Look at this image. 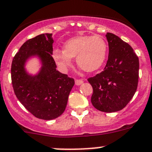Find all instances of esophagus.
I'll list each match as a JSON object with an SVG mask.
<instances>
[{
  "mask_svg": "<svg viewBox=\"0 0 152 152\" xmlns=\"http://www.w3.org/2000/svg\"><path fill=\"white\" fill-rule=\"evenodd\" d=\"M75 83H76V86H80V85L83 84V79H76V81H75Z\"/></svg>",
  "mask_w": 152,
  "mask_h": 152,
  "instance_id": "34e87169",
  "label": "esophagus"
}]
</instances>
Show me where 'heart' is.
I'll return each mask as SVG.
<instances>
[{"instance_id":"1","label":"heart","mask_w":152,"mask_h":152,"mask_svg":"<svg viewBox=\"0 0 152 152\" xmlns=\"http://www.w3.org/2000/svg\"><path fill=\"white\" fill-rule=\"evenodd\" d=\"M107 45L99 35H83L73 38L64 44V50L54 49V61L62 70L72 65V58L76 57L78 66L86 72H92L103 64Z\"/></svg>"}]
</instances>
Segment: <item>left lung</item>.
Masks as SVG:
<instances>
[{
	"mask_svg": "<svg viewBox=\"0 0 152 152\" xmlns=\"http://www.w3.org/2000/svg\"><path fill=\"white\" fill-rule=\"evenodd\" d=\"M109 55L102 73L88 79L93 94L91 104L97 110L111 113L122 110L130 102L139 82V57L129 44L107 32Z\"/></svg>",
	"mask_w": 152,
	"mask_h": 152,
	"instance_id": "obj_1",
	"label": "left lung"
}]
</instances>
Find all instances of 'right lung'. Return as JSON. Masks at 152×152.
<instances>
[{"label": "right lung", "mask_w": 152, "mask_h": 152, "mask_svg": "<svg viewBox=\"0 0 152 152\" xmlns=\"http://www.w3.org/2000/svg\"><path fill=\"white\" fill-rule=\"evenodd\" d=\"M53 43L50 33L28 39L14 56L11 65L12 85L16 98L32 115L46 120L64 113L75 84L73 78L56 69ZM32 56H38L42 65L35 76L28 75L25 69V62Z\"/></svg>", "instance_id": "right-lung-1"}]
</instances>
